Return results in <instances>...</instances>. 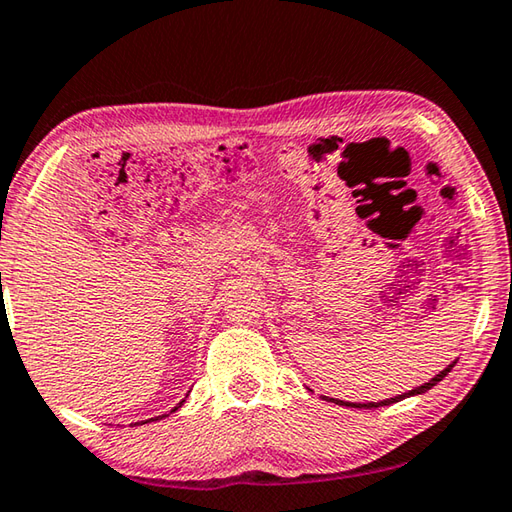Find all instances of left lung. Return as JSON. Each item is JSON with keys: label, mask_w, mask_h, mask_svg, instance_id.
<instances>
[{"label": "left lung", "mask_w": 512, "mask_h": 512, "mask_svg": "<svg viewBox=\"0 0 512 512\" xmlns=\"http://www.w3.org/2000/svg\"><path fill=\"white\" fill-rule=\"evenodd\" d=\"M454 364H456V360L450 364V366H445V369L436 375V378H432L429 382H425V384H420V387H416V389H411V391H407V393H402V396H396V398H387V400H380V402H344V400H337V398H328V396H321L324 400H328V402H335V405H342V407H355V409H375V407H387V405H393V402H398V400H405V398H409V396H418V393H425V391H429L432 387H436L438 382H441L447 373H450L452 369H454Z\"/></svg>", "instance_id": "8db88e82"}]
</instances>
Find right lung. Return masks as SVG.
<instances>
[{
  "label": "right lung",
  "instance_id": "add662e5",
  "mask_svg": "<svg viewBox=\"0 0 512 512\" xmlns=\"http://www.w3.org/2000/svg\"><path fill=\"white\" fill-rule=\"evenodd\" d=\"M182 402H184V400H182ZM182 402H179V405H177V407H175V409H173V411H177V409H179V407H182ZM157 418H159V416H157ZM157 418H150V420H157ZM146 423H148V420H146Z\"/></svg>",
  "mask_w": 512,
  "mask_h": 512
}]
</instances>
